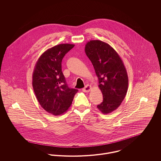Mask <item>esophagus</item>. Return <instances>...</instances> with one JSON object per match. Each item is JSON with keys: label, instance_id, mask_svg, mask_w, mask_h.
<instances>
[{"label": "esophagus", "instance_id": "34e87169", "mask_svg": "<svg viewBox=\"0 0 161 161\" xmlns=\"http://www.w3.org/2000/svg\"><path fill=\"white\" fill-rule=\"evenodd\" d=\"M92 89V86L90 85H87L84 88L82 89V91L84 92H89Z\"/></svg>", "mask_w": 161, "mask_h": 161}]
</instances>
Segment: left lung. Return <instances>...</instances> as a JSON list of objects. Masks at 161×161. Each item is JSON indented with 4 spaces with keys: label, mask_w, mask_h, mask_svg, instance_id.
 Masks as SVG:
<instances>
[{
    "label": "left lung",
    "mask_w": 161,
    "mask_h": 161,
    "mask_svg": "<svg viewBox=\"0 0 161 161\" xmlns=\"http://www.w3.org/2000/svg\"><path fill=\"white\" fill-rule=\"evenodd\" d=\"M85 52L92 62L103 94V102L97 108L102 114H110L118 108L126 95L128 77L126 68L115 49L103 42H87Z\"/></svg>",
    "instance_id": "obj_1"
}]
</instances>
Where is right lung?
Returning <instances> with one entry per match:
<instances>
[{"label": "right lung", "instance_id": "1", "mask_svg": "<svg viewBox=\"0 0 161 161\" xmlns=\"http://www.w3.org/2000/svg\"><path fill=\"white\" fill-rule=\"evenodd\" d=\"M74 46L60 44L47 49L35 66L33 91L42 107L52 115H60L66 112L78 92L68 87L61 68L64 56Z\"/></svg>", "mask_w": 161, "mask_h": 161}]
</instances>
